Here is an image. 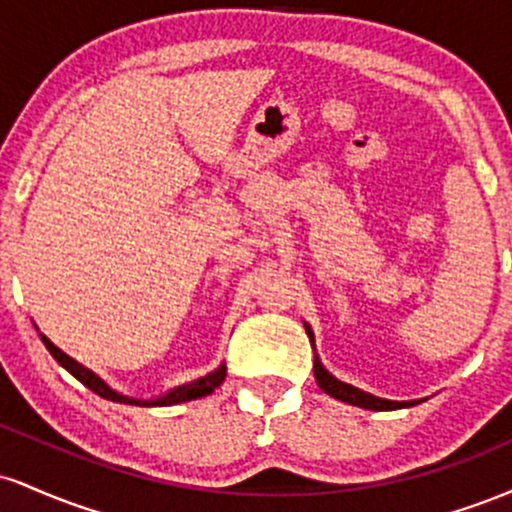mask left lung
I'll return each mask as SVG.
<instances>
[{
  "instance_id": "left-lung-1",
  "label": "left lung",
  "mask_w": 512,
  "mask_h": 512,
  "mask_svg": "<svg viewBox=\"0 0 512 512\" xmlns=\"http://www.w3.org/2000/svg\"><path fill=\"white\" fill-rule=\"evenodd\" d=\"M305 332H308L310 344L315 346V337H313V330H310V325H305ZM313 373H315V380H317V385H320L322 392H327V395L334 399H342V402H346V404H354V407L373 409V411H392V409H404V407H414V404H419V399H411V402H395V399L375 397V395H370V392L358 390V387H354V385L342 383V380L334 378L330 370L322 366L320 356L317 354L313 361Z\"/></svg>"
}]
</instances>
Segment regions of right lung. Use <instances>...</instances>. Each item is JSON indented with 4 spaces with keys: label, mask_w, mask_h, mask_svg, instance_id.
Returning a JSON list of instances; mask_svg holds the SVG:
<instances>
[{
    "label": "right lung",
    "mask_w": 512,
    "mask_h": 512,
    "mask_svg": "<svg viewBox=\"0 0 512 512\" xmlns=\"http://www.w3.org/2000/svg\"><path fill=\"white\" fill-rule=\"evenodd\" d=\"M40 339H43L45 349H48L50 354L55 356V361L60 363L64 370H69V373H72L81 385H86L88 390H93V392H96V395H101L103 399H110V402L137 404V407H170V404L190 402V399H199V397L211 395V392H214L216 387L223 383V378H226V363H221L219 368H214V370H211V373L204 375V378H197V380H192V383L173 387V390H168L166 395H161V397H151V399L127 397V395H122V392L113 390V387L105 383L101 375L93 373L91 368L81 366V363L74 361L72 356H67L62 349H57V346L52 344L50 339L45 337V334H40Z\"/></svg>",
    "instance_id": "add662e5"
}]
</instances>
